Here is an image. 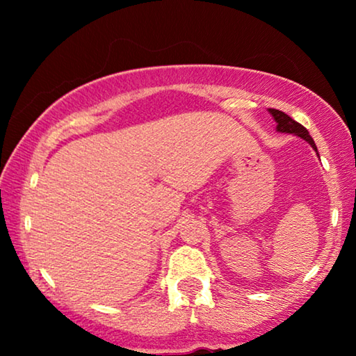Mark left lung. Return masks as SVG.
<instances>
[{"label":"left lung","mask_w":356,"mask_h":356,"mask_svg":"<svg viewBox=\"0 0 356 356\" xmlns=\"http://www.w3.org/2000/svg\"><path fill=\"white\" fill-rule=\"evenodd\" d=\"M269 113L272 115V118L275 120V129L279 131V133H286V134H293V136H298V138L305 139L306 143H308L311 147H313L316 152H318V147H316L313 138H311L308 129L305 128V126H301L300 123H296L295 120H291L289 115L284 113V111L280 110H275V108H269ZM319 155V154H318Z\"/></svg>","instance_id":"obj_1"}]
</instances>
